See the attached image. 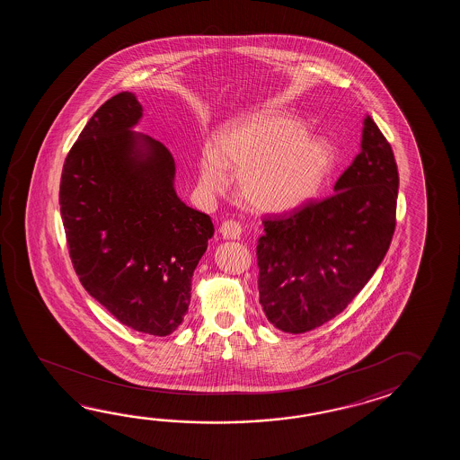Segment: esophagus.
<instances>
[{"instance_id": "esophagus-1", "label": "esophagus", "mask_w": 460, "mask_h": 460, "mask_svg": "<svg viewBox=\"0 0 460 460\" xmlns=\"http://www.w3.org/2000/svg\"><path fill=\"white\" fill-rule=\"evenodd\" d=\"M242 226L234 220H226L220 226V234L226 238V240H238L242 236Z\"/></svg>"}]
</instances>
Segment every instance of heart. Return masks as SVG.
<instances>
[{"label":"heart","instance_id":"b5f03b06","mask_svg":"<svg viewBox=\"0 0 460 460\" xmlns=\"http://www.w3.org/2000/svg\"><path fill=\"white\" fill-rule=\"evenodd\" d=\"M337 164V149L327 137L311 133L289 111L264 108L240 119L218 139L216 155L200 163V182L224 192L228 170L240 174L246 204L271 214L299 208L319 194Z\"/></svg>","mask_w":460,"mask_h":460}]
</instances>
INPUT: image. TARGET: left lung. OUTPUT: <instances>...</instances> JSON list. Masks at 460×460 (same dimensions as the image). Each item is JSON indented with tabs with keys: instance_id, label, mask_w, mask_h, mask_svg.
<instances>
[{
	"instance_id": "1",
	"label": "left lung",
	"mask_w": 460,
	"mask_h": 460,
	"mask_svg": "<svg viewBox=\"0 0 460 460\" xmlns=\"http://www.w3.org/2000/svg\"><path fill=\"white\" fill-rule=\"evenodd\" d=\"M398 184L390 143L367 115L360 153L332 196L264 220L258 289L276 329L313 331L362 291L390 248Z\"/></svg>"
}]
</instances>
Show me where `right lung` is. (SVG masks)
Here are the masks:
<instances>
[{
  "label": "right lung",
  "instance_id": "obj_1",
  "mask_svg": "<svg viewBox=\"0 0 460 460\" xmlns=\"http://www.w3.org/2000/svg\"><path fill=\"white\" fill-rule=\"evenodd\" d=\"M143 107L121 92L88 119L66 157L60 216L78 279L119 323L164 337L184 321L210 217L176 194V163L137 133Z\"/></svg>",
  "mask_w": 460,
  "mask_h": 460
}]
</instances>
